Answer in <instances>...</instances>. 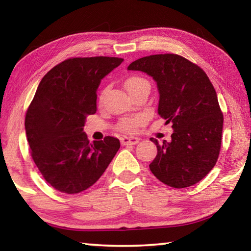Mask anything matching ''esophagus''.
I'll use <instances>...</instances> for the list:
<instances>
[{
    "mask_svg": "<svg viewBox=\"0 0 251 251\" xmlns=\"http://www.w3.org/2000/svg\"><path fill=\"white\" fill-rule=\"evenodd\" d=\"M139 142V139L137 137H127V136H124V137L121 138V144L122 145H135Z\"/></svg>",
    "mask_w": 251,
    "mask_h": 251,
    "instance_id": "obj_1",
    "label": "esophagus"
}]
</instances>
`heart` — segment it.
I'll return each instance as SVG.
<instances>
[{
	"label": "heart",
	"mask_w": 251,
	"mask_h": 251,
	"mask_svg": "<svg viewBox=\"0 0 251 251\" xmlns=\"http://www.w3.org/2000/svg\"><path fill=\"white\" fill-rule=\"evenodd\" d=\"M142 86H150V83L146 78L142 77V76H130V77L125 80V87L128 93H133L137 88H141ZM105 93V92H104ZM104 93L100 96V100H103ZM145 118L141 115L131 116V117H124L118 122L117 129L123 131V133H134V131L138 128L139 126L144 124Z\"/></svg>",
	"instance_id": "b5f03b06"
}]
</instances>
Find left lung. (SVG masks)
Returning a JSON list of instances; mask_svg holds the SVG:
<instances>
[{"label":"left lung","mask_w":251,"mask_h":251,"mask_svg":"<svg viewBox=\"0 0 251 251\" xmlns=\"http://www.w3.org/2000/svg\"><path fill=\"white\" fill-rule=\"evenodd\" d=\"M156 80L158 114L171 123L172 142L158 143L150 165L157 179L174 188L201 181L217 163L224 115L217 94L201 67L177 54H157L136 59L127 67Z\"/></svg>","instance_id":"1"}]
</instances>
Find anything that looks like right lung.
<instances>
[{
  "label": "right lung",
  "instance_id": "1",
  "mask_svg": "<svg viewBox=\"0 0 251 251\" xmlns=\"http://www.w3.org/2000/svg\"><path fill=\"white\" fill-rule=\"evenodd\" d=\"M120 57H71L42 78L25 115L31 156L44 179L58 192L78 194L103 175L121 147L115 137L90 143L83 128L96 113L100 79Z\"/></svg>",
  "mask_w": 251,
  "mask_h": 251
}]
</instances>
